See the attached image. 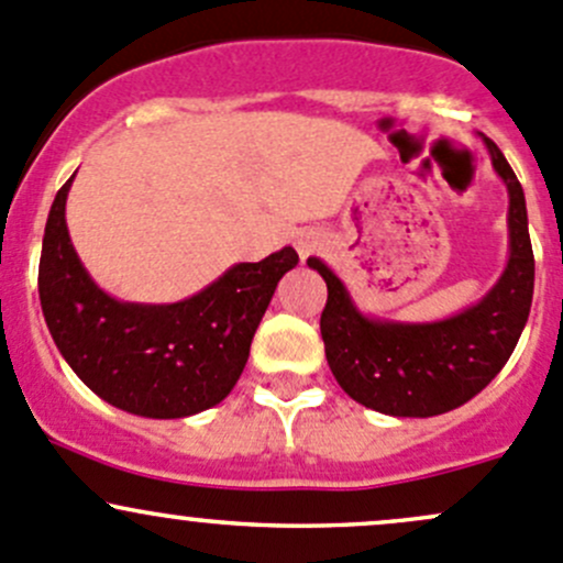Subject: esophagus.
Wrapping results in <instances>:
<instances>
[{
  "instance_id": "1",
  "label": "esophagus",
  "mask_w": 563,
  "mask_h": 563,
  "mask_svg": "<svg viewBox=\"0 0 563 563\" xmlns=\"http://www.w3.org/2000/svg\"><path fill=\"white\" fill-rule=\"evenodd\" d=\"M316 247H318L316 236H299L297 240V250H299V255H302V261L308 258V255H313Z\"/></svg>"
}]
</instances>
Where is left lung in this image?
Segmentation results:
<instances>
[{
    "label": "left lung",
    "mask_w": 563,
    "mask_h": 563,
    "mask_svg": "<svg viewBox=\"0 0 563 563\" xmlns=\"http://www.w3.org/2000/svg\"><path fill=\"white\" fill-rule=\"evenodd\" d=\"M509 190V261L496 286L463 313L433 323L367 318L340 277L308 258L327 283L321 338L332 376L349 397L389 417H435L463 406L498 376L518 345L533 297L526 196L507 157L485 139Z\"/></svg>",
    "instance_id": "obj_1"
}]
</instances>
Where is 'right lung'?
I'll list each match as a JSON object with an SVG mask.
<instances>
[{
  "label": "right lung",
  "instance_id": "1",
  "mask_svg": "<svg viewBox=\"0 0 563 563\" xmlns=\"http://www.w3.org/2000/svg\"><path fill=\"white\" fill-rule=\"evenodd\" d=\"M70 185L51 203L37 272L56 349L95 395L128 413L181 419L218 406L240 382L277 283L299 264L297 250L231 266L181 302H119L89 277L67 234Z\"/></svg>",
  "mask_w": 563,
  "mask_h": 563
}]
</instances>
